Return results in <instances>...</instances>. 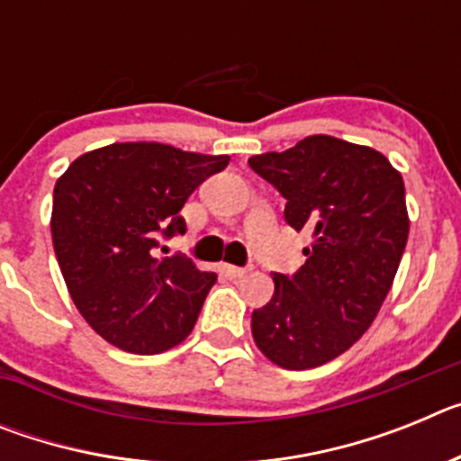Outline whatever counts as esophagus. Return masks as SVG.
Wrapping results in <instances>:
<instances>
[{
  "label": "esophagus",
  "mask_w": 461,
  "mask_h": 461,
  "mask_svg": "<svg viewBox=\"0 0 461 461\" xmlns=\"http://www.w3.org/2000/svg\"><path fill=\"white\" fill-rule=\"evenodd\" d=\"M221 272H223V275H226V276H230V279H242V276L247 275V270H244V267L228 266V263H223Z\"/></svg>",
  "instance_id": "obj_1"
}]
</instances>
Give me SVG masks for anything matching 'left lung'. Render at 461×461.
<instances>
[{"label":"left lung","instance_id":"8db88e82","mask_svg":"<svg viewBox=\"0 0 461 461\" xmlns=\"http://www.w3.org/2000/svg\"><path fill=\"white\" fill-rule=\"evenodd\" d=\"M249 166L286 198L288 226L312 233L300 272L272 275L251 335L276 367H321L367 332L393 288L409 240L404 180L374 148L323 133Z\"/></svg>","mask_w":461,"mask_h":461}]
</instances>
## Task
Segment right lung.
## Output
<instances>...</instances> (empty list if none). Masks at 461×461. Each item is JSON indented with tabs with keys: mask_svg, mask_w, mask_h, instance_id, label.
Instances as JSON below:
<instances>
[{
	"mask_svg": "<svg viewBox=\"0 0 461 461\" xmlns=\"http://www.w3.org/2000/svg\"><path fill=\"white\" fill-rule=\"evenodd\" d=\"M230 157L166 142H113L80 154L59 175L50 233L80 316L108 344L136 356L189 337L217 275L185 256L158 254V238L185 233L186 198Z\"/></svg>",
	"mask_w": 461,
	"mask_h": 461,
	"instance_id": "add662e5",
	"label": "right lung"
}]
</instances>
